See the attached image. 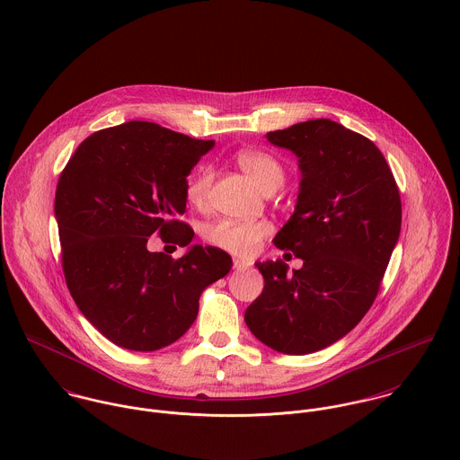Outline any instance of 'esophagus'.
<instances>
[{"label": "esophagus", "mask_w": 460, "mask_h": 460, "mask_svg": "<svg viewBox=\"0 0 460 460\" xmlns=\"http://www.w3.org/2000/svg\"><path fill=\"white\" fill-rule=\"evenodd\" d=\"M233 267H234L236 270H243V269L249 267V263L243 261V260H240V258H234V260H233Z\"/></svg>", "instance_id": "34e87169"}]
</instances>
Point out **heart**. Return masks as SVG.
I'll use <instances>...</instances> for the list:
<instances>
[{
    "label": "heart",
    "instance_id": "obj_1",
    "mask_svg": "<svg viewBox=\"0 0 460 460\" xmlns=\"http://www.w3.org/2000/svg\"><path fill=\"white\" fill-rule=\"evenodd\" d=\"M240 170L263 191L272 193L281 188L285 170L281 163L261 149H242L236 153ZM215 172L211 166H199L186 182V199L195 208H204L211 191ZM270 233V224L265 220H234L220 218L204 227V240L229 254L249 258L252 256L265 236Z\"/></svg>",
    "mask_w": 460,
    "mask_h": 460
}]
</instances>
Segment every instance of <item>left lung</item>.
Wrapping results in <instances>:
<instances>
[{"mask_svg": "<svg viewBox=\"0 0 460 460\" xmlns=\"http://www.w3.org/2000/svg\"><path fill=\"white\" fill-rule=\"evenodd\" d=\"M267 138L299 161L297 204L274 245L303 267L256 263L265 287L245 323L272 350L301 356L347 336L372 307L401 233V197L379 147L331 119Z\"/></svg>", "mask_w": 460, "mask_h": 460, "instance_id": "1", "label": "left lung"}]
</instances>
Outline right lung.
I'll return each instance as SVG.
<instances>
[{"label":"right lung","instance_id":"add662e5","mask_svg":"<svg viewBox=\"0 0 460 460\" xmlns=\"http://www.w3.org/2000/svg\"><path fill=\"white\" fill-rule=\"evenodd\" d=\"M215 146L155 122L129 120L84 138L56 190L66 287L83 316L117 347L151 352L193 325L199 297L231 270V256L193 245L184 256L149 252L147 240L190 245L181 222L186 179Z\"/></svg>","mask_w":460,"mask_h":460}]
</instances>
